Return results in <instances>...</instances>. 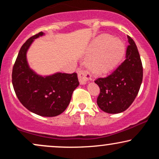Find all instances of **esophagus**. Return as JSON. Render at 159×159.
I'll return each instance as SVG.
<instances>
[{"instance_id":"obj_1","label":"esophagus","mask_w":159,"mask_h":159,"mask_svg":"<svg viewBox=\"0 0 159 159\" xmlns=\"http://www.w3.org/2000/svg\"><path fill=\"white\" fill-rule=\"evenodd\" d=\"M78 76V80H79L80 84L81 85L86 84L91 78L90 74L88 72H87V71H79Z\"/></svg>"}]
</instances>
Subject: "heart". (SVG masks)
I'll use <instances>...</instances> for the list:
<instances>
[{
    "mask_svg": "<svg viewBox=\"0 0 159 159\" xmlns=\"http://www.w3.org/2000/svg\"><path fill=\"white\" fill-rule=\"evenodd\" d=\"M88 66L94 74H106L123 60L125 47L122 40L108 35H101L91 43L88 48Z\"/></svg>",
    "mask_w": 159,
    "mask_h": 159,
    "instance_id": "1",
    "label": "heart"
}]
</instances>
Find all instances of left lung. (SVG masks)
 Returning a JSON list of instances; mask_svg holds the SVG:
<instances>
[{
	"label": "left lung",
	"instance_id": "left-lung-1",
	"mask_svg": "<svg viewBox=\"0 0 159 159\" xmlns=\"http://www.w3.org/2000/svg\"><path fill=\"white\" fill-rule=\"evenodd\" d=\"M125 60L105 78H99L95 83L100 88L97 105L108 114L123 112L132 105L139 92L143 80V66L135 43L127 36Z\"/></svg>",
	"mask_w": 159,
	"mask_h": 159
}]
</instances>
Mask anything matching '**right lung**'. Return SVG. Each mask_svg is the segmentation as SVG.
I'll list each match as a JSON object with an SVG mask.
<instances>
[{"label": "right lung", "instance_id": "add662e5", "mask_svg": "<svg viewBox=\"0 0 159 159\" xmlns=\"http://www.w3.org/2000/svg\"><path fill=\"white\" fill-rule=\"evenodd\" d=\"M44 35L40 32L31 36L20 48L12 69V82L20 102L27 110L42 116H56L68 107L79 82L76 73L56 72L43 76L30 68L27 51L34 39Z\"/></svg>", "mask_w": 159, "mask_h": 159}]
</instances>
